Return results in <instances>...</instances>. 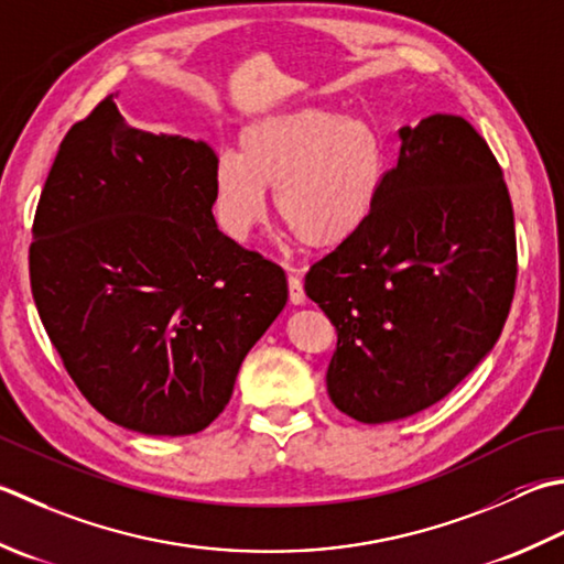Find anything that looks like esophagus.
Returning <instances> with one entry per match:
<instances>
[{
  "mask_svg": "<svg viewBox=\"0 0 564 564\" xmlns=\"http://www.w3.org/2000/svg\"><path fill=\"white\" fill-rule=\"evenodd\" d=\"M289 297H291L293 305H303L307 301L305 289H303V281L297 279V275H293V273L289 275Z\"/></svg>",
  "mask_w": 564,
  "mask_h": 564,
  "instance_id": "esophagus-1",
  "label": "esophagus"
}]
</instances>
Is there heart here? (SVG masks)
I'll return each mask as SVG.
<instances>
[{"label":"heart","mask_w":564,"mask_h":564,"mask_svg":"<svg viewBox=\"0 0 564 564\" xmlns=\"http://www.w3.org/2000/svg\"><path fill=\"white\" fill-rule=\"evenodd\" d=\"M389 175V147L361 117L295 107L241 129L239 153H223L213 171L215 217L229 239L247 241L275 215L311 251L345 247L369 225Z\"/></svg>","instance_id":"obj_1"}]
</instances>
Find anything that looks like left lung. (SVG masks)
Listing matches in <instances>:
<instances>
[{"label":"left lung","instance_id":"1","mask_svg":"<svg viewBox=\"0 0 564 564\" xmlns=\"http://www.w3.org/2000/svg\"><path fill=\"white\" fill-rule=\"evenodd\" d=\"M399 139L369 225L305 275L337 329L329 399L369 425L443 401L489 355L518 273L509 187L477 129L433 115Z\"/></svg>","mask_w":564,"mask_h":564}]
</instances>
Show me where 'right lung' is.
<instances>
[{
    "label": "right lung",
    "instance_id": "right-lung-1",
    "mask_svg": "<svg viewBox=\"0 0 564 564\" xmlns=\"http://www.w3.org/2000/svg\"><path fill=\"white\" fill-rule=\"evenodd\" d=\"M215 163L107 97L61 141L33 219L41 323L93 408L141 435L213 423L289 301L285 273L217 229Z\"/></svg>",
    "mask_w": 564,
    "mask_h": 564
}]
</instances>
